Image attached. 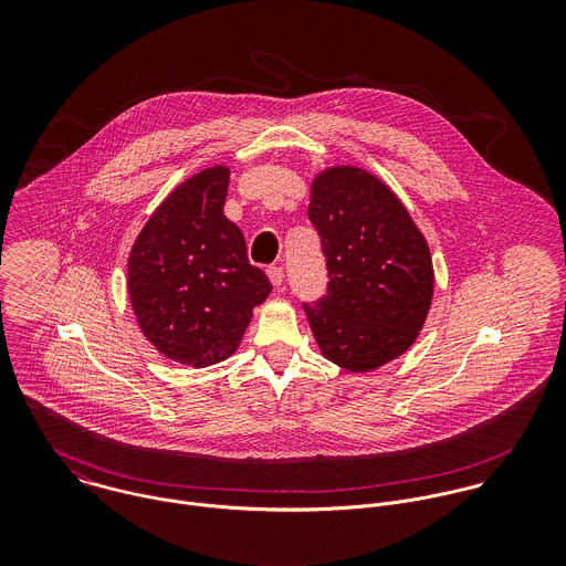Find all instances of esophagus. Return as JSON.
Returning <instances> with one entry per match:
<instances>
[{"label": "esophagus", "mask_w": 566, "mask_h": 566, "mask_svg": "<svg viewBox=\"0 0 566 566\" xmlns=\"http://www.w3.org/2000/svg\"><path fill=\"white\" fill-rule=\"evenodd\" d=\"M283 268H279V265H272V268H268V279H270V283L274 285V287H281L283 285Z\"/></svg>", "instance_id": "esophagus-1"}]
</instances>
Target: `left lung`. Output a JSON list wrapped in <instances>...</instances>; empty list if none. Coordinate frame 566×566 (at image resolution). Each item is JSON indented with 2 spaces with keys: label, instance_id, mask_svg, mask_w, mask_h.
<instances>
[{
  "label": "left lung",
  "instance_id": "left-lung-1",
  "mask_svg": "<svg viewBox=\"0 0 566 566\" xmlns=\"http://www.w3.org/2000/svg\"><path fill=\"white\" fill-rule=\"evenodd\" d=\"M307 216L328 270L326 296L303 305L321 353L350 373L401 357L433 298L431 252L403 202L375 174L335 165L314 178Z\"/></svg>",
  "mask_w": 566,
  "mask_h": 566
}]
</instances>
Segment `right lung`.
<instances>
[{"label":"right lung","mask_w":566,"mask_h":566,"mask_svg":"<svg viewBox=\"0 0 566 566\" xmlns=\"http://www.w3.org/2000/svg\"><path fill=\"white\" fill-rule=\"evenodd\" d=\"M231 169L207 167L150 216L128 254L130 305L146 339L185 366L231 357L272 285L224 216Z\"/></svg>","instance_id":"1"}]
</instances>
